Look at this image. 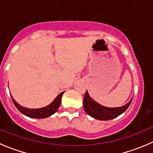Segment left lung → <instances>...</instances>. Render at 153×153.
<instances>
[{
  "label": "left lung",
  "instance_id": "8db88e82",
  "mask_svg": "<svg viewBox=\"0 0 153 153\" xmlns=\"http://www.w3.org/2000/svg\"><path fill=\"white\" fill-rule=\"evenodd\" d=\"M132 98L125 105L118 107H106L101 105L94 101L86 90L83 101V105L85 112L89 116L100 121H108L113 119L124 112L130 105Z\"/></svg>",
  "mask_w": 153,
  "mask_h": 153
}]
</instances>
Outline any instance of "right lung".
<instances>
[{"label":"right lung","mask_w":153,"mask_h":153,"mask_svg":"<svg viewBox=\"0 0 153 153\" xmlns=\"http://www.w3.org/2000/svg\"><path fill=\"white\" fill-rule=\"evenodd\" d=\"M64 92L60 93L56 98L54 99V101L49 105L44 106L41 108H38V109H30V108L24 107V106L20 105L18 103H17L15 101L13 98L12 97V100L13 104L16 106L17 109L26 116L32 118H46L48 117L51 116L54 113L57 112V110L59 108L61 103V98ZM11 95V94H10Z\"/></svg>","instance_id":"right-lung-1"}]
</instances>
